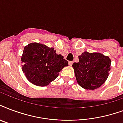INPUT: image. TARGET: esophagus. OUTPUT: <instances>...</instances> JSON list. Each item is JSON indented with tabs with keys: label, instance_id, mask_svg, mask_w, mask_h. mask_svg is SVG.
<instances>
[{
	"label": "esophagus",
	"instance_id": "obj_1",
	"mask_svg": "<svg viewBox=\"0 0 123 123\" xmlns=\"http://www.w3.org/2000/svg\"><path fill=\"white\" fill-rule=\"evenodd\" d=\"M73 63H74V62L73 61H69V65L70 66H72V64H73Z\"/></svg>",
	"mask_w": 123,
	"mask_h": 123
}]
</instances>
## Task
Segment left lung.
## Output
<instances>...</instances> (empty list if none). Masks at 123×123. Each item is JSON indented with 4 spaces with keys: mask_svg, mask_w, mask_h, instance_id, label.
I'll use <instances>...</instances> for the list:
<instances>
[{
    "mask_svg": "<svg viewBox=\"0 0 123 123\" xmlns=\"http://www.w3.org/2000/svg\"><path fill=\"white\" fill-rule=\"evenodd\" d=\"M79 62L73 64L76 80L84 89L93 90L101 86L107 79L111 60L100 53L84 51L79 56Z\"/></svg>",
    "mask_w": 123,
    "mask_h": 123,
    "instance_id": "1",
    "label": "left lung"
}]
</instances>
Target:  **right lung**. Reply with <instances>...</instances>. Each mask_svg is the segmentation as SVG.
I'll use <instances>...</instances> for the list:
<instances>
[{
  "label": "right lung",
  "mask_w": 123,
  "mask_h": 123,
  "mask_svg": "<svg viewBox=\"0 0 123 123\" xmlns=\"http://www.w3.org/2000/svg\"><path fill=\"white\" fill-rule=\"evenodd\" d=\"M53 48L33 43L24 47L21 57L22 72L32 84L46 86L57 78L62 69L68 65L63 56L55 53Z\"/></svg>",
  "instance_id": "right-lung-1"
}]
</instances>
